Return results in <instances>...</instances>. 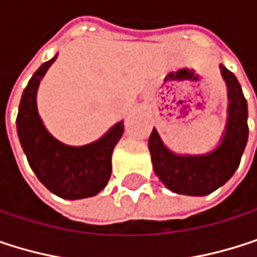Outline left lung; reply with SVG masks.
<instances>
[{"mask_svg": "<svg viewBox=\"0 0 257 257\" xmlns=\"http://www.w3.org/2000/svg\"><path fill=\"white\" fill-rule=\"evenodd\" d=\"M227 85V123L217 149L206 155H178L166 148L157 130L149 137V151L157 176L173 193L206 196L224 185L236 172L248 139L247 100L236 76L220 66Z\"/></svg>", "mask_w": 257, "mask_h": 257, "instance_id": "obj_1", "label": "left lung"}]
</instances>
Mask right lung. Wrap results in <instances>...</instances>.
Here are the masks:
<instances>
[{
    "label": "right lung",
    "instance_id": "right-lung-1",
    "mask_svg": "<svg viewBox=\"0 0 257 257\" xmlns=\"http://www.w3.org/2000/svg\"><path fill=\"white\" fill-rule=\"evenodd\" d=\"M57 55L43 63L25 87L16 127L21 146L37 179L55 196L76 200L96 196L111 176V155L123 134V121L115 123L97 142L85 146H67L55 140L37 112V88Z\"/></svg>",
    "mask_w": 257,
    "mask_h": 257
}]
</instances>
